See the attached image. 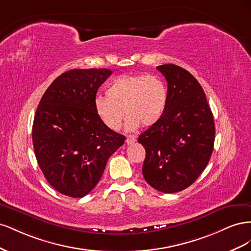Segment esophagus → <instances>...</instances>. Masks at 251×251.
I'll use <instances>...</instances> for the list:
<instances>
[{
    "instance_id": "1",
    "label": "esophagus",
    "mask_w": 251,
    "mask_h": 251,
    "mask_svg": "<svg viewBox=\"0 0 251 251\" xmlns=\"http://www.w3.org/2000/svg\"><path fill=\"white\" fill-rule=\"evenodd\" d=\"M136 141V137L134 135H128L127 137H126V142L127 143V144H132V143H134Z\"/></svg>"
}]
</instances>
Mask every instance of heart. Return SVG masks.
I'll list each match as a JSON object with an SVG mask.
<instances>
[{
	"mask_svg": "<svg viewBox=\"0 0 251 251\" xmlns=\"http://www.w3.org/2000/svg\"><path fill=\"white\" fill-rule=\"evenodd\" d=\"M107 95L95 98L94 109L101 123L113 131L120 127L125 115L128 130L156 125L169 102L168 87L155 75H120L109 85Z\"/></svg>",
	"mask_w": 251,
	"mask_h": 251,
	"instance_id": "1",
	"label": "heart"
}]
</instances>
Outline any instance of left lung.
<instances>
[{"label":"left lung","mask_w":251,"mask_h":251,"mask_svg":"<svg viewBox=\"0 0 251 251\" xmlns=\"http://www.w3.org/2000/svg\"><path fill=\"white\" fill-rule=\"evenodd\" d=\"M168 81L169 102L161 119L138 138L146 149L142 174L159 192L192 185L214 150L215 123L204 91L193 75L173 64L157 67Z\"/></svg>","instance_id":"left-lung-1"}]
</instances>
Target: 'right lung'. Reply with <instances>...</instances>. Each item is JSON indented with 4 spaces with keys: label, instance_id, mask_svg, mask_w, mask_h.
Returning a JSON list of instances; mask_svg holds the SVG:
<instances>
[{
    "label": "right lung",
    "instance_id": "1",
    "mask_svg": "<svg viewBox=\"0 0 251 251\" xmlns=\"http://www.w3.org/2000/svg\"><path fill=\"white\" fill-rule=\"evenodd\" d=\"M112 71L73 69L42 96L32 126L37 163L49 184L72 198L96 186L108 159L126 137L105 126L94 109L97 90Z\"/></svg>",
    "mask_w": 251,
    "mask_h": 251
}]
</instances>
